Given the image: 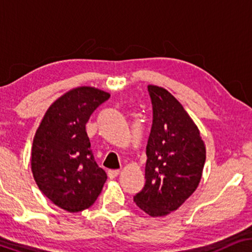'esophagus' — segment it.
<instances>
[{"label":"esophagus","mask_w":252,"mask_h":252,"mask_svg":"<svg viewBox=\"0 0 252 252\" xmlns=\"http://www.w3.org/2000/svg\"><path fill=\"white\" fill-rule=\"evenodd\" d=\"M119 173H120L119 170H109V171H108V175H109L110 179L116 178L117 175H118Z\"/></svg>","instance_id":"esophagus-1"}]
</instances>
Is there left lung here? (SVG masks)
<instances>
[{
  "label": "left lung",
  "mask_w": 252,
  "mask_h": 252,
  "mask_svg": "<svg viewBox=\"0 0 252 252\" xmlns=\"http://www.w3.org/2000/svg\"><path fill=\"white\" fill-rule=\"evenodd\" d=\"M153 125L147 143L146 184L134 202L151 217L177 210L197 188L205 163L198 128L166 89L148 86Z\"/></svg>",
  "instance_id": "8db88e82"
}]
</instances>
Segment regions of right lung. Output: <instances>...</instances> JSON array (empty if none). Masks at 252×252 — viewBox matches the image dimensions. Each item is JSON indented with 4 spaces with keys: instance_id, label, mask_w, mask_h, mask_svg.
I'll list each match as a JSON object with an SVG mask.
<instances>
[{
    "instance_id": "add662e5",
    "label": "right lung",
    "mask_w": 252,
    "mask_h": 252,
    "mask_svg": "<svg viewBox=\"0 0 252 252\" xmlns=\"http://www.w3.org/2000/svg\"><path fill=\"white\" fill-rule=\"evenodd\" d=\"M109 97L92 87L72 89L51 104L34 136V180L44 196L68 212L94 204L108 179L95 161L86 124Z\"/></svg>"
}]
</instances>
